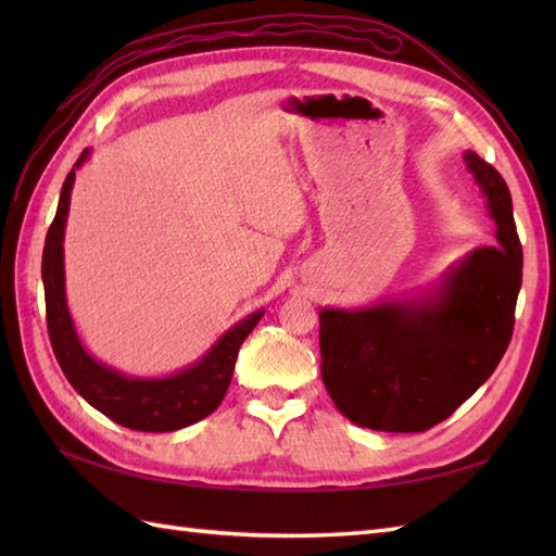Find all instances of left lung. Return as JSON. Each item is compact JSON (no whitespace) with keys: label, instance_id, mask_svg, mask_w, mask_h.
<instances>
[{"label":"left lung","instance_id":"left-lung-1","mask_svg":"<svg viewBox=\"0 0 556 556\" xmlns=\"http://www.w3.org/2000/svg\"><path fill=\"white\" fill-rule=\"evenodd\" d=\"M468 169L497 222V248H480L422 308L377 305L323 311V382L337 408L361 428L425 432L446 420L497 368L514 334L523 279L511 193L476 152Z\"/></svg>","mask_w":556,"mask_h":556}]
</instances>
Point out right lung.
Returning <instances> with one entry per match:
<instances>
[{
    "label": "right lung",
    "mask_w": 556,
    "mask_h": 556,
    "mask_svg": "<svg viewBox=\"0 0 556 556\" xmlns=\"http://www.w3.org/2000/svg\"><path fill=\"white\" fill-rule=\"evenodd\" d=\"M86 160V152L78 164ZM76 167L68 172L59 195L56 215L45 236L42 251V281H45V311L47 332L54 356L62 365L71 387L114 422L138 432H172L203 420L215 410L227 394L236 358L243 339L253 332L263 313H253L243 323L224 334L207 356L174 377L164 380H134L98 361H92L71 325L64 296V224L71 200V186L76 179Z\"/></svg>",
    "instance_id": "1"
}]
</instances>
